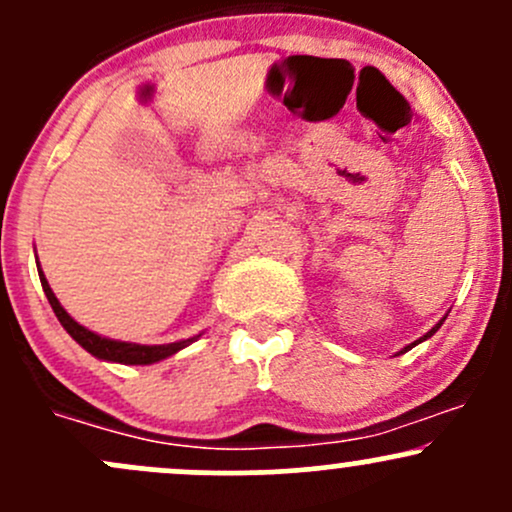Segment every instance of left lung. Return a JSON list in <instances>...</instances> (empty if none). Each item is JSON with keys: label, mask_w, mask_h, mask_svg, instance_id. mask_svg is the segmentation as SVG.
Instances as JSON below:
<instances>
[{"label": "left lung", "mask_w": 512, "mask_h": 512, "mask_svg": "<svg viewBox=\"0 0 512 512\" xmlns=\"http://www.w3.org/2000/svg\"><path fill=\"white\" fill-rule=\"evenodd\" d=\"M444 319H446V316H444ZM444 319H441V321H439V324H437V326H434V328H429V331H427V333H424V336H422V338H419V341H414V343H410V346H405V348H402V351H400V353L410 351V348H414V346H417V343H422V341H427V338H432V336H434V333H437V331H439V326H441V324H444Z\"/></svg>", "instance_id": "obj_1"}]
</instances>
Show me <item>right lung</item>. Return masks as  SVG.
<instances>
[{"mask_svg": "<svg viewBox=\"0 0 512 512\" xmlns=\"http://www.w3.org/2000/svg\"><path fill=\"white\" fill-rule=\"evenodd\" d=\"M39 277H41V287H43V292H46L48 304H51L53 314L58 316L61 326L71 333V338L78 343V346H83L85 351L100 360H110V363H122V365H152V363H159V360L169 358V355L179 353L181 348L191 346V343L198 338V336H193V338H186V341L164 343V346H142V343L115 341V338L98 336V333L90 331V328L80 326L78 321H75L73 316L63 309L61 301H58L56 294H53V289L48 287L46 274L41 272V265H39Z\"/></svg>", "mask_w": 512, "mask_h": 512, "instance_id": "add662e5", "label": "right lung"}]
</instances>
